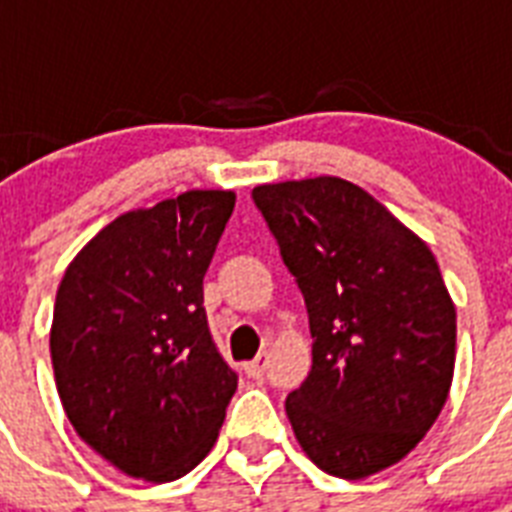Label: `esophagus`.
I'll return each instance as SVG.
<instances>
[{
	"mask_svg": "<svg viewBox=\"0 0 512 512\" xmlns=\"http://www.w3.org/2000/svg\"><path fill=\"white\" fill-rule=\"evenodd\" d=\"M265 366H268V353H260V356H257L255 361H249L244 369H247L249 377H255V380H257V377H263Z\"/></svg>",
	"mask_w": 512,
	"mask_h": 512,
	"instance_id": "1",
	"label": "esophagus"
}]
</instances>
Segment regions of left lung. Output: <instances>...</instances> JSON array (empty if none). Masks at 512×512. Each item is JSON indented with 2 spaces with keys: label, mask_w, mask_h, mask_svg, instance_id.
Returning <instances> with one entry per match:
<instances>
[{
  "label": "left lung",
  "mask_w": 512,
  "mask_h": 512,
  "mask_svg": "<svg viewBox=\"0 0 512 512\" xmlns=\"http://www.w3.org/2000/svg\"><path fill=\"white\" fill-rule=\"evenodd\" d=\"M305 297L313 364L287 396L308 460L358 481L420 444L452 388L457 311L430 247L342 177L257 185Z\"/></svg>",
  "instance_id": "1"
}]
</instances>
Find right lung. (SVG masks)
Returning <instances> with one entry per match:
<instances>
[{
  "instance_id": "obj_1",
  "label": "right lung",
  "mask_w": 512,
  "mask_h": 512,
  "mask_svg": "<svg viewBox=\"0 0 512 512\" xmlns=\"http://www.w3.org/2000/svg\"><path fill=\"white\" fill-rule=\"evenodd\" d=\"M233 207V191H185L124 212L60 281L50 329L60 404L84 444L132 478L191 473L236 393L204 311V273Z\"/></svg>"
}]
</instances>
